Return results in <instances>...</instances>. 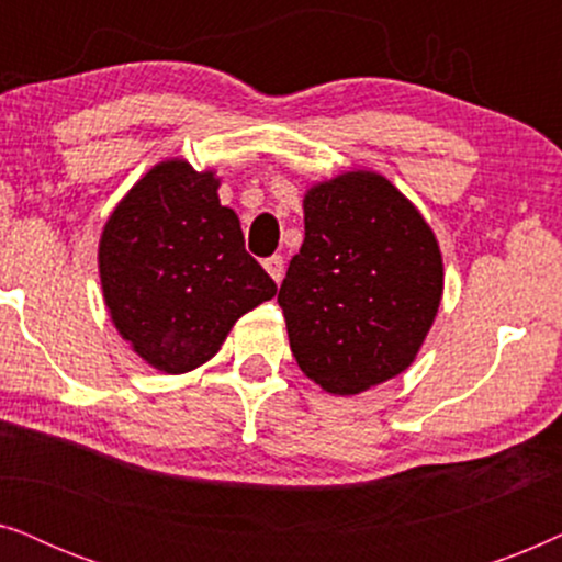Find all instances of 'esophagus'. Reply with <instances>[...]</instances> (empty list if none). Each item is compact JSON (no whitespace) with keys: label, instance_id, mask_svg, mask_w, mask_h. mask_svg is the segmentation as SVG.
<instances>
[{"label":"esophagus","instance_id":"1","mask_svg":"<svg viewBox=\"0 0 562 562\" xmlns=\"http://www.w3.org/2000/svg\"><path fill=\"white\" fill-rule=\"evenodd\" d=\"M263 268H266L268 273H271V279H273L276 283H281L283 271H286V266H283V258H281V256L266 258V260H263Z\"/></svg>","mask_w":562,"mask_h":562}]
</instances>
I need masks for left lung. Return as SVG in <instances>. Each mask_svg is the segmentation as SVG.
<instances>
[{"label": "left lung", "mask_w": 562, "mask_h": 562, "mask_svg": "<svg viewBox=\"0 0 562 562\" xmlns=\"http://www.w3.org/2000/svg\"><path fill=\"white\" fill-rule=\"evenodd\" d=\"M442 296V258L409 199L345 173L304 199V243L279 291L291 352L329 394H360L412 363Z\"/></svg>", "instance_id": "left-lung-1"}]
</instances>
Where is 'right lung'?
<instances>
[{
  "label": "right lung",
  "instance_id": "1",
  "mask_svg": "<svg viewBox=\"0 0 562 562\" xmlns=\"http://www.w3.org/2000/svg\"><path fill=\"white\" fill-rule=\"evenodd\" d=\"M217 187L183 160L160 164L122 199L99 243L114 327L158 371L202 366L245 312L276 294Z\"/></svg>",
  "mask_w": 562,
  "mask_h": 562
}]
</instances>
